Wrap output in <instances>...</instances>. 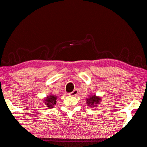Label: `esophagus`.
I'll use <instances>...</instances> for the list:
<instances>
[{"label": "esophagus", "instance_id": "esophagus-1", "mask_svg": "<svg viewBox=\"0 0 147 147\" xmlns=\"http://www.w3.org/2000/svg\"><path fill=\"white\" fill-rule=\"evenodd\" d=\"M77 94H78V90L76 89V90H74L73 92H71L68 94V95L71 96H76Z\"/></svg>", "mask_w": 147, "mask_h": 147}]
</instances>
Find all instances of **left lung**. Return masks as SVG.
I'll list each match as a JSON object with an SVG mask.
<instances>
[{
    "mask_svg": "<svg viewBox=\"0 0 147 147\" xmlns=\"http://www.w3.org/2000/svg\"><path fill=\"white\" fill-rule=\"evenodd\" d=\"M86 103L89 107H92L97 106L101 101L100 97H97L96 95H91L86 99Z\"/></svg>",
    "mask_w": 147,
    "mask_h": 147,
    "instance_id": "obj_1",
    "label": "left lung"
}]
</instances>
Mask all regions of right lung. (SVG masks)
I'll return each instance as SVG.
<instances>
[{
    "label": "right lung",
    "instance_id": "obj_1",
    "mask_svg": "<svg viewBox=\"0 0 147 147\" xmlns=\"http://www.w3.org/2000/svg\"><path fill=\"white\" fill-rule=\"evenodd\" d=\"M57 96H55L53 95H50L46 97V99H44V102L45 104L47 106L48 109L53 108L56 105L57 103Z\"/></svg>",
    "mask_w": 147,
    "mask_h": 147
}]
</instances>
